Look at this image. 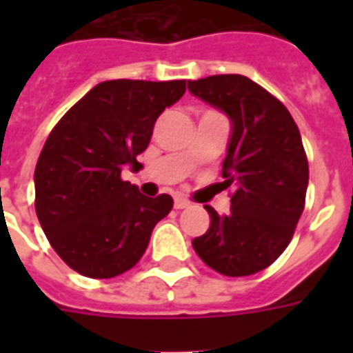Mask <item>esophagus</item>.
I'll return each mask as SVG.
<instances>
[{
  "mask_svg": "<svg viewBox=\"0 0 353 353\" xmlns=\"http://www.w3.org/2000/svg\"><path fill=\"white\" fill-rule=\"evenodd\" d=\"M189 206H191V202L187 199H183V196H176V199H174V208H176V210H183V208Z\"/></svg>",
  "mask_w": 353,
  "mask_h": 353,
  "instance_id": "1",
  "label": "esophagus"
}]
</instances>
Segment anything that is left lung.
I'll list each match as a JSON object with an SVG mask.
<instances>
[{
	"instance_id": "left-lung-1",
	"label": "left lung",
	"mask_w": 353,
	"mask_h": 353,
	"mask_svg": "<svg viewBox=\"0 0 353 353\" xmlns=\"http://www.w3.org/2000/svg\"><path fill=\"white\" fill-rule=\"evenodd\" d=\"M187 87L229 117L223 183L236 189L227 215L204 206L210 229L192 248L225 276L261 272L288 248L304 210L308 161L301 132L285 105L244 75H212Z\"/></svg>"
}]
</instances>
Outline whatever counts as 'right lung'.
Here are the masks:
<instances>
[{"label": "right lung", "mask_w": 353, "mask_h": 353, "mask_svg": "<svg viewBox=\"0 0 353 353\" xmlns=\"http://www.w3.org/2000/svg\"><path fill=\"white\" fill-rule=\"evenodd\" d=\"M185 81L115 79L90 88L45 141L35 166V214L52 250L87 278H115L145 253L170 194L149 199L121 179L136 166L162 111Z\"/></svg>", "instance_id": "right-lung-1"}]
</instances>
